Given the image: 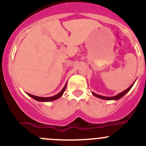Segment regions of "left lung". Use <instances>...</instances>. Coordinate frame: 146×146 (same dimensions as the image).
<instances>
[{"mask_svg":"<svg viewBox=\"0 0 146 146\" xmlns=\"http://www.w3.org/2000/svg\"><path fill=\"white\" fill-rule=\"evenodd\" d=\"M133 84H131V86H130L128 88V89H125V91H123V92H121V93L119 94H117V95H116V96H111V97H109V96H101V95H98V94H96L94 93V92H92V94H93L94 96H96V97H98V98H99V99H105V100H118V99H120L121 98L123 97V96L124 95H125V94L127 93V92H129L130 89H131V88H132V86H133Z\"/></svg>","mask_w":146,"mask_h":146,"instance_id":"8db88e82","label":"left lung"}]
</instances>
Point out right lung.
I'll use <instances>...</instances> for the list:
<instances>
[{
  "instance_id": "1",
  "label": "right lung",
  "mask_w": 146,
  "mask_h": 146,
  "mask_svg": "<svg viewBox=\"0 0 146 146\" xmlns=\"http://www.w3.org/2000/svg\"><path fill=\"white\" fill-rule=\"evenodd\" d=\"M66 85H67V83H66L65 86H64V88L62 89V90L60 93H58L57 94L54 95V96H50V97H40V96H34V95H32V94H27V95H28V96H30V97L33 98V99H35L36 101H38V102H51V101L56 100V99H59V98H60L62 96L63 93H64V92L65 91Z\"/></svg>"
}]
</instances>
